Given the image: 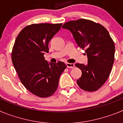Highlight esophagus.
Returning a JSON list of instances; mask_svg holds the SVG:
<instances>
[{
    "mask_svg": "<svg viewBox=\"0 0 123 123\" xmlns=\"http://www.w3.org/2000/svg\"><path fill=\"white\" fill-rule=\"evenodd\" d=\"M67 67H68V68H73L74 67V64L67 63Z\"/></svg>",
    "mask_w": 123,
    "mask_h": 123,
    "instance_id": "esophagus-1",
    "label": "esophagus"
}]
</instances>
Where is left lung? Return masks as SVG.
I'll use <instances>...</instances> for the list:
<instances>
[{
    "label": "left lung",
    "mask_w": 123,
    "mask_h": 123,
    "mask_svg": "<svg viewBox=\"0 0 123 123\" xmlns=\"http://www.w3.org/2000/svg\"><path fill=\"white\" fill-rule=\"evenodd\" d=\"M62 28L70 31L87 56V65H75L82 71L78 85L84 91H97L109 77L115 60V44L109 32L99 23L86 19L68 21Z\"/></svg>",
    "instance_id": "8db88e82"
}]
</instances>
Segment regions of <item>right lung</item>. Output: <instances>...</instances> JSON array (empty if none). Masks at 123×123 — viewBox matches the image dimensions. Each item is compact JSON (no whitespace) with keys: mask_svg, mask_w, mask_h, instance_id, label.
<instances>
[{"mask_svg":"<svg viewBox=\"0 0 123 123\" xmlns=\"http://www.w3.org/2000/svg\"><path fill=\"white\" fill-rule=\"evenodd\" d=\"M62 23L32 24L18 34L12 52L13 65L26 89L44 98L55 93L61 74L67 68L62 62L49 63L44 55L49 52V42Z\"/></svg>","mask_w":123,"mask_h":123,"instance_id":"add662e5","label":"right lung"}]
</instances>
